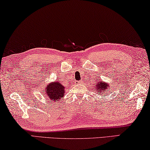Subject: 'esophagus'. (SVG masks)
I'll use <instances>...</instances> for the list:
<instances>
[{"mask_svg": "<svg viewBox=\"0 0 150 150\" xmlns=\"http://www.w3.org/2000/svg\"><path fill=\"white\" fill-rule=\"evenodd\" d=\"M78 83H80L81 82H82V81H77V82H76Z\"/></svg>", "mask_w": 150, "mask_h": 150, "instance_id": "obj_1", "label": "esophagus"}]
</instances>
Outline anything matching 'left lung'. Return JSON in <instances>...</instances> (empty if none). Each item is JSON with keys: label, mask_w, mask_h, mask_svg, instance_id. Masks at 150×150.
Listing matches in <instances>:
<instances>
[{"label": "left lung", "mask_w": 150, "mask_h": 150, "mask_svg": "<svg viewBox=\"0 0 150 150\" xmlns=\"http://www.w3.org/2000/svg\"><path fill=\"white\" fill-rule=\"evenodd\" d=\"M96 83L95 85H94V89L97 91V92L98 93L99 95H100V94H102V95H104V94H105L107 95V91H109L110 90V89H111V85L109 84H107V83L104 82L102 81L101 79L99 80L98 79V80L96 81Z\"/></svg>", "instance_id": "1"}]
</instances>
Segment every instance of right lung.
I'll return each mask as SVG.
<instances>
[{"mask_svg":"<svg viewBox=\"0 0 150 150\" xmlns=\"http://www.w3.org/2000/svg\"><path fill=\"white\" fill-rule=\"evenodd\" d=\"M43 94L47 99L52 101L56 102L64 95L65 87L62 86L59 81L49 83L43 89Z\"/></svg>","mask_w":150,"mask_h":150,"instance_id":"right-lung-1","label":"right lung"}]
</instances>
